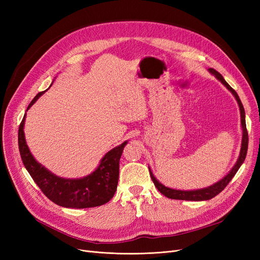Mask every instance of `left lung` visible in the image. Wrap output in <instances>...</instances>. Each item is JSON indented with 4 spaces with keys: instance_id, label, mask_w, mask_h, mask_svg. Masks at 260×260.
Returning <instances> with one entry per match:
<instances>
[{
    "instance_id": "obj_1",
    "label": "left lung",
    "mask_w": 260,
    "mask_h": 260,
    "mask_svg": "<svg viewBox=\"0 0 260 260\" xmlns=\"http://www.w3.org/2000/svg\"><path fill=\"white\" fill-rule=\"evenodd\" d=\"M209 73L211 75H214L219 81H221V83L226 86V89L229 90L235 98V100L238 101V104L240 107V113H241V124H242V130H243V137H242V145H241V152H240V156L235 162V165L233 166V168L230 170L229 174H228L225 177H223L221 180L218 181L215 184H212L208 187H204V188H200V190H191V191H181V190H175V188H170L165 186L164 184H161L158 180H157L153 172L151 171V169L148 168L149 170V175H151L152 181L154 182L155 186L157 187L162 195L166 196L168 199H172V200H182V201H207L210 200L212 198H215L216 195H218L220 192H221L223 188L228 185V183L230 182L232 180V178L237 174L238 170L240 169V167L242 166V164L245 160V157L247 154V147H248V133L246 130V122H245V111H244V107L242 102L238 95V93L235 92L231 86L228 84V82L223 79V77L220 75L217 70H215L214 68H209Z\"/></svg>"
}]
</instances>
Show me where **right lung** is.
I'll list each match as a JSON object with an SVG mask.
<instances>
[{"label":"right lung","instance_id":"1","mask_svg":"<svg viewBox=\"0 0 260 260\" xmlns=\"http://www.w3.org/2000/svg\"><path fill=\"white\" fill-rule=\"evenodd\" d=\"M44 92L38 93L31 101L28 109ZM26 114L23 116L18 130V146L21 160L40 187L43 194L53 203L67 208H90L104 205L112 200L119 178V160L123 147L128 142L125 141L119 146H116L107 152L101 159L99 167L91 175L80 179H65L52 174L40 162H38L31 154L26 143L23 125Z\"/></svg>","mask_w":260,"mask_h":260}]
</instances>
